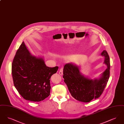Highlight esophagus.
<instances>
[{"label":"esophagus","mask_w":124,"mask_h":124,"mask_svg":"<svg viewBox=\"0 0 124 124\" xmlns=\"http://www.w3.org/2000/svg\"><path fill=\"white\" fill-rule=\"evenodd\" d=\"M59 73L60 75H63V67H62L61 68V69H60Z\"/></svg>","instance_id":"obj_1"}]
</instances>
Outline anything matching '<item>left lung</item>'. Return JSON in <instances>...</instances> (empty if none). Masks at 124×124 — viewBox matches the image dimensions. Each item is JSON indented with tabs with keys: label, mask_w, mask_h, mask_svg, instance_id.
I'll list each match as a JSON object with an SVG mask.
<instances>
[{
	"label": "left lung",
	"mask_w": 124,
	"mask_h": 124,
	"mask_svg": "<svg viewBox=\"0 0 124 124\" xmlns=\"http://www.w3.org/2000/svg\"><path fill=\"white\" fill-rule=\"evenodd\" d=\"M101 55L105 57L104 63L107 68L99 79L92 80L84 77L80 73L78 67L71 63L65 65L63 76L64 82L71 95L76 100L89 102L99 98L102 94L110 77V63L106 51H104Z\"/></svg>",
	"instance_id": "8db88e82"
}]
</instances>
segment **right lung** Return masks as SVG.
<instances>
[{
	"instance_id": "obj_1",
	"label": "right lung",
	"mask_w": 124,
	"mask_h": 124,
	"mask_svg": "<svg viewBox=\"0 0 124 124\" xmlns=\"http://www.w3.org/2000/svg\"><path fill=\"white\" fill-rule=\"evenodd\" d=\"M58 69L47 67L43 58L32 56L23 42L12 63L14 85L25 100L41 101L50 94V79Z\"/></svg>"
}]
</instances>
